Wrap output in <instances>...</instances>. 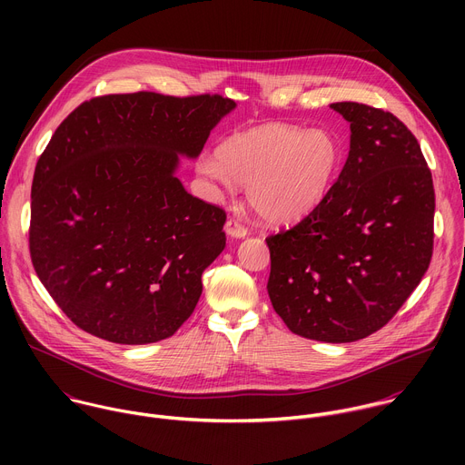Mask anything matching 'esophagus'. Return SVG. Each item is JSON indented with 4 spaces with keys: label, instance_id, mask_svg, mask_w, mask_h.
Returning <instances> with one entry per match:
<instances>
[{
    "label": "esophagus",
    "instance_id": "1",
    "mask_svg": "<svg viewBox=\"0 0 465 465\" xmlns=\"http://www.w3.org/2000/svg\"><path fill=\"white\" fill-rule=\"evenodd\" d=\"M224 232L233 239H242L248 233V230L237 219H228L224 224Z\"/></svg>",
    "mask_w": 465,
    "mask_h": 465
}]
</instances>
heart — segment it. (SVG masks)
<instances>
[{"instance_id":"b5f03b06","label":"heart","mask_w":465,"mask_h":465,"mask_svg":"<svg viewBox=\"0 0 465 465\" xmlns=\"http://www.w3.org/2000/svg\"><path fill=\"white\" fill-rule=\"evenodd\" d=\"M342 160L333 132L274 123L233 132L215 154L201 160L198 171L226 187L246 185L248 203L264 223L289 226L322 206Z\"/></svg>"}]
</instances>
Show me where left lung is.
Listing matches in <instances>:
<instances>
[{
    "mask_svg": "<svg viewBox=\"0 0 465 465\" xmlns=\"http://www.w3.org/2000/svg\"><path fill=\"white\" fill-rule=\"evenodd\" d=\"M350 123V154L322 206L267 239L269 296L292 333L331 344L375 333L429 269L432 174L393 114L329 104Z\"/></svg>",
    "mask_w": 465,
    "mask_h": 465,
    "instance_id": "8db88e82",
    "label": "left lung"
}]
</instances>
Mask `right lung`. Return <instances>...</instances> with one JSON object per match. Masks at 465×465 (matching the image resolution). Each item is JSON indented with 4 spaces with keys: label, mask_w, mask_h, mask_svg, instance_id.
Masks as SVG:
<instances>
[{
    "label": "right lung",
    "mask_w": 465,
    "mask_h": 465,
    "mask_svg": "<svg viewBox=\"0 0 465 465\" xmlns=\"http://www.w3.org/2000/svg\"><path fill=\"white\" fill-rule=\"evenodd\" d=\"M233 108L221 95H104L54 130L33 178L31 259L86 333L153 344L194 311L226 246V213L189 194L176 171Z\"/></svg>",
    "instance_id": "1"
}]
</instances>
